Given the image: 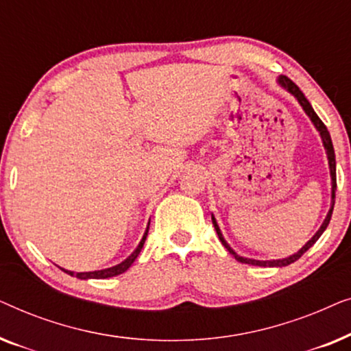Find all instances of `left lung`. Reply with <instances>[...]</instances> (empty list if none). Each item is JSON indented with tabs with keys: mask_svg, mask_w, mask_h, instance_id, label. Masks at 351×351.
<instances>
[{
	"mask_svg": "<svg viewBox=\"0 0 351 351\" xmlns=\"http://www.w3.org/2000/svg\"><path fill=\"white\" fill-rule=\"evenodd\" d=\"M278 84H280L281 88H285V89L287 90V93L294 95V97L297 99V102L300 104V107L304 108V112H305L306 114H308V118L311 119V123L315 124L316 131L319 132L321 141H323V145H324V148H326V155H328V161H329L330 184H332V195H330V209H329V213H328V215H326L324 222H323V225H321V227H319L318 232H316V233L313 234V238H311L310 241L306 243L305 246L302 247L299 252L292 254V256L286 257V258H278V261H256V258H247V257H241V256H238V254L234 252L233 249L228 246V243L225 241L223 234H222V232H220L219 225H217V222H215V219H214V215H213V223H214L215 232H217V234H219V239H220V241H222L223 246L228 249L230 254H233L234 258H237L238 262H241V263H249V265H258V267H286V265H291V263H294L295 261H299V258H300L302 256H304V254H305L306 251H308V249H310L311 246H313V244H315L316 241H318L321 234L324 233V230L328 228L329 220H330V215H332V210H334V203H335V190H337V179H335V153H334L332 141H330V134H329V131H328V128H326V126H324V123L321 121V119L318 118V114L315 113L313 107H311L310 102H308V100H306V97L304 95V93H302V90L299 89V86H297V84L294 83V81H291L289 78H287V76L281 75L280 78H278Z\"/></svg>",
	"mask_w": 351,
	"mask_h": 351,
	"instance_id": "8db88e82",
	"label": "left lung"
}]
</instances>
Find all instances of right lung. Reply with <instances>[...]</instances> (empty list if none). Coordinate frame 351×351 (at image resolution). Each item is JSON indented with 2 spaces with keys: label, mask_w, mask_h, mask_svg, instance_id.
<instances>
[{
  "label": "right lung",
  "mask_w": 351,
  "mask_h": 351,
  "mask_svg": "<svg viewBox=\"0 0 351 351\" xmlns=\"http://www.w3.org/2000/svg\"><path fill=\"white\" fill-rule=\"evenodd\" d=\"M150 225V223H148ZM147 234H148V227L145 230V233H143V237L141 239V243H138V246L136 247V251H134L131 256H129L126 261H123L121 263H118V265L114 267H110V268H105V270H95V271H81V273H75V271H70V270H64V268H60V270H64L65 273H69L70 276H76L80 278V280H105V278H112V276H117V275H121L128 270L129 267L132 265L134 261H136L138 254H141L142 247H143V243H145L147 239Z\"/></svg>",
  "instance_id": "add662e5"
}]
</instances>
